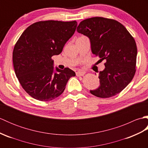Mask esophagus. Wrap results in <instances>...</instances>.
Instances as JSON below:
<instances>
[{"instance_id":"1","label":"esophagus","mask_w":148,"mask_h":148,"mask_svg":"<svg viewBox=\"0 0 148 148\" xmlns=\"http://www.w3.org/2000/svg\"><path fill=\"white\" fill-rule=\"evenodd\" d=\"M76 76H83V75L85 74V72L84 71H77L76 72Z\"/></svg>"}]
</instances>
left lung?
Here are the masks:
<instances>
[{
    "instance_id": "8db88e82",
    "label": "left lung",
    "mask_w": 148,
    "mask_h": 148,
    "mask_svg": "<svg viewBox=\"0 0 148 148\" xmlns=\"http://www.w3.org/2000/svg\"><path fill=\"white\" fill-rule=\"evenodd\" d=\"M77 32L88 37L93 54L106 60L99 72L100 86L90 93L100 98L117 95L136 73L137 49L133 37L119 22L102 17L82 21Z\"/></svg>"
}]
</instances>
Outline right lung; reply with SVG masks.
Wrapping results in <instances>:
<instances>
[{
  "mask_svg": "<svg viewBox=\"0 0 148 148\" xmlns=\"http://www.w3.org/2000/svg\"><path fill=\"white\" fill-rule=\"evenodd\" d=\"M76 27V21H39L28 27L18 40L12 53L15 74L23 88L34 99H55L76 75L67 67L55 68L51 57L60 54Z\"/></svg>",
  "mask_w": 148,
  "mask_h": 148,
  "instance_id": "1",
  "label": "right lung"
}]
</instances>
